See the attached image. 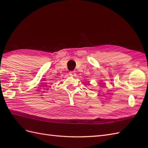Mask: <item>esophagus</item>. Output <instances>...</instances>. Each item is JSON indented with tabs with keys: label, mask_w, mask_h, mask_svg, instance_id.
Wrapping results in <instances>:
<instances>
[{
	"label": "esophagus",
	"mask_w": 148,
	"mask_h": 148,
	"mask_svg": "<svg viewBox=\"0 0 148 148\" xmlns=\"http://www.w3.org/2000/svg\"><path fill=\"white\" fill-rule=\"evenodd\" d=\"M69 75L71 76V77H76V75L77 74H76V72L75 71H71L69 72Z\"/></svg>",
	"instance_id": "34e87169"
}]
</instances>
